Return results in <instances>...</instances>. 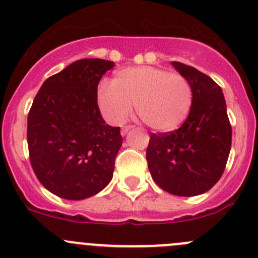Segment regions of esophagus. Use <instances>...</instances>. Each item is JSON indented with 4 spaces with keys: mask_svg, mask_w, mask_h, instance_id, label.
I'll use <instances>...</instances> for the list:
<instances>
[{
    "mask_svg": "<svg viewBox=\"0 0 258 258\" xmlns=\"http://www.w3.org/2000/svg\"><path fill=\"white\" fill-rule=\"evenodd\" d=\"M132 128H134V126H124V127H122L121 135H122V136H124V135H126L127 132H128L130 130H132Z\"/></svg>",
    "mask_w": 258,
    "mask_h": 258,
    "instance_id": "esophagus-1",
    "label": "esophagus"
}]
</instances>
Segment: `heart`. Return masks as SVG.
Returning <instances> with one entry per match:
<instances>
[{
	"instance_id": "1",
	"label": "heart",
	"mask_w": 258,
	"mask_h": 258,
	"mask_svg": "<svg viewBox=\"0 0 258 258\" xmlns=\"http://www.w3.org/2000/svg\"><path fill=\"white\" fill-rule=\"evenodd\" d=\"M135 105L140 118L160 132L176 130L192 107V88L184 76L153 66L119 70L112 85L97 88V106L110 123L128 119Z\"/></svg>"
}]
</instances>
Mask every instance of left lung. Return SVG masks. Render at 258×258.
Masks as SVG:
<instances>
[{
	"instance_id": "1",
	"label": "left lung",
	"mask_w": 258,
	"mask_h": 258,
	"mask_svg": "<svg viewBox=\"0 0 258 258\" xmlns=\"http://www.w3.org/2000/svg\"><path fill=\"white\" fill-rule=\"evenodd\" d=\"M171 64L191 85L192 107L178 130L151 134L146 158L161 188L176 196H197L212 188L222 176L232 128L220 86L195 67Z\"/></svg>"
}]
</instances>
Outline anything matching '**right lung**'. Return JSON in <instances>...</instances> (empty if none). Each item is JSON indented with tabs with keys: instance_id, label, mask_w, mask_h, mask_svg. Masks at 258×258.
Here are the masks:
<instances>
[{
	"instance_id": "1",
	"label": "right lung",
	"mask_w": 258,
	"mask_h": 258,
	"mask_svg": "<svg viewBox=\"0 0 258 258\" xmlns=\"http://www.w3.org/2000/svg\"><path fill=\"white\" fill-rule=\"evenodd\" d=\"M112 61L83 58L48 77L27 118L30 160L38 181L64 200L88 199L113 176L119 127L105 122L97 86Z\"/></svg>"
}]
</instances>
